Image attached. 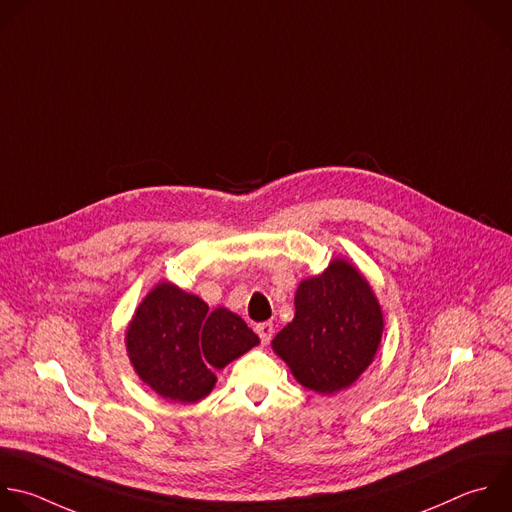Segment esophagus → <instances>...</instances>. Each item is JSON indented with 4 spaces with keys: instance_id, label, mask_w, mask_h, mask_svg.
Instances as JSON below:
<instances>
[{
    "instance_id": "34e87169",
    "label": "esophagus",
    "mask_w": 512,
    "mask_h": 512,
    "mask_svg": "<svg viewBox=\"0 0 512 512\" xmlns=\"http://www.w3.org/2000/svg\"><path fill=\"white\" fill-rule=\"evenodd\" d=\"M255 331H257V335H259V339H261V344H269L271 337H273L275 327H273L271 321H263V323H257V325H255Z\"/></svg>"
}]
</instances>
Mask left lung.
<instances>
[{"label":"left lung","instance_id":"obj_1","mask_svg":"<svg viewBox=\"0 0 512 512\" xmlns=\"http://www.w3.org/2000/svg\"><path fill=\"white\" fill-rule=\"evenodd\" d=\"M384 315L368 279L346 259L303 279L295 317L271 342L295 380L317 394L350 388L374 362Z\"/></svg>","mask_w":512,"mask_h":512}]
</instances>
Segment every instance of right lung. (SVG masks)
I'll use <instances>...</instances> for the list:
<instances>
[{"mask_svg": "<svg viewBox=\"0 0 512 512\" xmlns=\"http://www.w3.org/2000/svg\"><path fill=\"white\" fill-rule=\"evenodd\" d=\"M259 344L251 327L227 307L209 305L160 281L136 307L126 329V352L138 378L158 396L195 404L211 394L229 362Z\"/></svg>", "mask_w": 512, "mask_h": 512, "instance_id": "right-lung-1", "label": "right lung"}]
</instances>
